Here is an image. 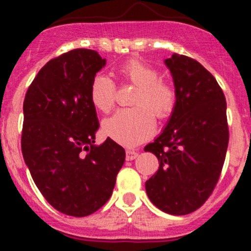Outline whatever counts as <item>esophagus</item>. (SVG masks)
Returning <instances> with one entry per match:
<instances>
[{
	"label": "esophagus",
	"mask_w": 251,
	"mask_h": 251,
	"mask_svg": "<svg viewBox=\"0 0 251 251\" xmlns=\"http://www.w3.org/2000/svg\"><path fill=\"white\" fill-rule=\"evenodd\" d=\"M137 156H138V152L134 150H127V152H126V158H127V161H132Z\"/></svg>",
	"instance_id": "obj_1"
}]
</instances>
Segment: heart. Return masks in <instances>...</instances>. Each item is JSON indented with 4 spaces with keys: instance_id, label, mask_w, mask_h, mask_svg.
<instances>
[{
    "instance_id": "obj_1",
    "label": "heart",
    "mask_w": 251,
    "mask_h": 251,
    "mask_svg": "<svg viewBox=\"0 0 251 251\" xmlns=\"http://www.w3.org/2000/svg\"><path fill=\"white\" fill-rule=\"evenodd\" d=\"M123 81L137 86L133 98L134 108L118 109L103 121L101 128L106 137L123 146H136L154 132V119L168 118L175 110L177 92L171 81L159 79L156 69L139 60H129L117 69ZM93 105L100 112L112 109L115 100V85L109 76L98 74L89 88Z\"/></svg>"
}]
</instances>
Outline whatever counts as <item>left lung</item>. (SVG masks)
<instances>
[{"mask_svg": "<svg viewBox=\"0 0 251 251\" xmlns=\"http://www.w3.org/2000/svg\"><path fill=\"white\" fill-rule=\"evenodd\" d=\"M177 92L162 133L145 147L159 167L146 182L150 200L171 215H187L214 191L229 145L226 100L216 79L199 61L174 54L165 60Z\"/></svg>", "mask_w": 251, "mask_h": 251, "instance_id": "left-lung-1", "label": "left lung"}]
</instances>
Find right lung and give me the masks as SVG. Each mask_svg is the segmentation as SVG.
Wrapping results in <instances>:
<instances>
[{
    "label": "right lung",
    "instance_id": "add662e5",
    "mask_svg": "<svg viewBox=\"0 0 251 251\" xmlns=\"http://www.w3.org/2000/svg\"><path fill=\"white\" fill-rule=\"evenodd\" d=\"M104 65L94 50L68 51L41 68L24 100L22 156L46 201L69 216H88L109 200L126 159L113 139L94 145L89 88Z\"/></svg>",
    "mask_w": 251,
    "mask_h": 251
}]
</instances>
